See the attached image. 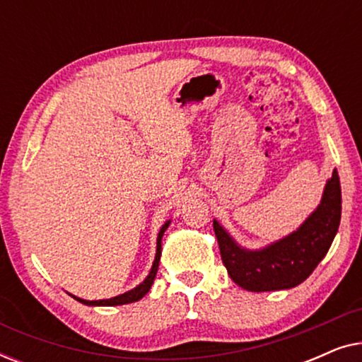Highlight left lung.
<instances>
[{
    "label": "left lung",
    "mask_w": 362,
    "mask_h": 362,
    "mask_svg": "<svg viewBox=\"0 0 362 362\" xmlns=\"http://www.w3.org/2000/svg\"><path fill=\"white\" fill-rule=\"evenodd\" d=\"M341 221L338 171L326 180L316 209L293 232L260 249L240 245L219 221L214 232L227 274L249 291L288 290L303 284L328 254Z\"/></svg>",
    "instance_id": "8db88e82"
}]
</instances>
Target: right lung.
Segmentation results:
<instances>
[{
    "label": "right lung",
    "instance_id": "obj_1",
    "mask_svg": "<svg viewBox=\"0 0 362 362\" xmlns=\"http://www.w3.org/2000/svg\"><path fill=\"white\" fill-rule=\"evenodd\" d=\"M171 224V219H168L165 224L161 226L160 232H158V237H156V254H155V260H153V265H151V270L150 274L146 275V279L141 281L140 285H136L135 288L125 291V293L122 295H117L113 296V298H107V300H83V298H78V296L69 293L72 296L74 300L81 301V303L87 305V306H118V305H127V303H133V301H138L141 300L143 296H145L148 291H150L153 281H155V276L158 274V267H160V259H161V240H163V235H165V232L168 227Z\"/></svg>",
    "mask_w": 362,
    "mask_h": 362
}]
</instances>
